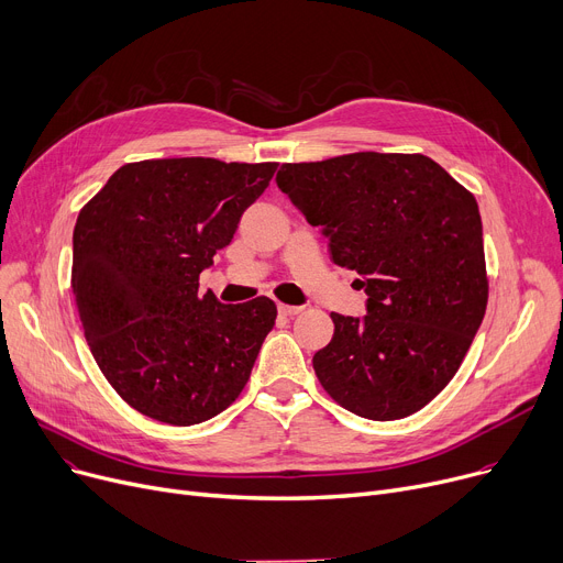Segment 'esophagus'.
<instances>
[{
    "label": "esophagus",
    "instance_id": "obj_1",
    "mask_svg": "<svg viewBox=\"0 0 563 563\" xmlns=\"http://www.w3.org/2000/svg\"><path fill=\"white\" fill-rule=\"evenodd\" d=\"M277 309H279L282 316H297V313H302V307H292V305H277Z\"/></svg>",
    "mask_w": 563,
    "mask_h": 563
}]
</instances>
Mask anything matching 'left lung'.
<instances>
[{
    "label": "left lung",
    "mask_w": 563,
    "mask_h": 563,
    "mask_svg": "<svg viewBox=\"0 0 563 563\" xmlns=\"http://www.w3.org/2000/svg\"><path fill=\"white\" fill-rule=\"evenodd\" d=\"M277 186L368 295L363 318L332 313V343L313 354L322 388L368 420L420 411L459 371L486 311L475 197L422 154L284 163Z\"/></svg>",
    "instance_id": "left-lung-1"
}]
</instances>
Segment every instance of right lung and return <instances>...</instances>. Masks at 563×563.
I'll use <instances>...</instances> for the list:
<instances>
[{"label":"right lung","instance_id":"1","mask_svg":"<svg viewBox=\"0 0 563 563\" xmlns=\"http://www.w3.org/2000/svg\"><path fill=\"white\" fill-rule=\"evenodd\" d=\"M277 163L186 156L126 163L81 209L73 292L99 371L165 424L205 422L245 388L277 307L222 305L200 273L234 239Z\"/></svg>","mask_w":563,"mask_h":563}]
</instances>
